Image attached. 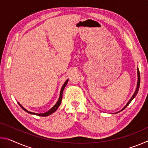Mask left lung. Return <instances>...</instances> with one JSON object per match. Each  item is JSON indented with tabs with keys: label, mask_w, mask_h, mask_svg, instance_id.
I'll use <instances>...</instances> for the list:
<instances>
[{
	"label": "left lung",
	"mask_w": 148,
	"mask_h": 148,
	"mask_svg": "<svg viewBox=\"0 0 148 148\" xmlns=\"http://www.w3.org/2000/svg\"><path fill=\"white\" fill-rule=\"evenodd\" d=\"M138 83H137V87H136V91H135V92H134V95H132V97H131V99H130V101L127 102V105L126 106H125L123 108L121 111H122V110H123L125 108H126L127 106H128V105L131 103V102L132 101V100H133V99L135 97H136V95H137V93H138V90H139V87H140V72H139V70L138 69ZM120 112V111H119Z\"/></svg>",
	"instance_id": "left-lung-1"
}]
</instances>
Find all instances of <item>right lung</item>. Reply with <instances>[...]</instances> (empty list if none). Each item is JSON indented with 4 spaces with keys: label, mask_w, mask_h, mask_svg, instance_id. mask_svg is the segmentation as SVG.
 Masks as SVG:
<instances>
[{
    "label": "right lung",
    "mask_w": 148,
    "mask_h": 148,
    "mask_svg": "<svg viewBox=\"0 0 148 148\" xmlns=\"http://www.w3.org/2000/svg\"><path fill=\"white\" fill-rule=\"evenodd\" d=\"M68 81H69V79H67L66 81L65 82V83L64 84L63 86H62V87L61 90V92H60V97H59V100H58V101H57V103L54 105V106H53V108H51L50 109V110H49V111L46 112V113H44V114H36V113H33V112H31L27 111V110L26 109H25L24 108H23V106H22L19 103V106H21V108H23V109L25 110V111L27 112H28L29 114H34V115H36V116H49V115H50V114H53V112H55L56 111L57 109L58 108L59 106H60V104H61V101H62V92H63V91H64V87H66L67 83H68Z\"/></svg>",
    "instance_id": "1"
}]
</instances>
